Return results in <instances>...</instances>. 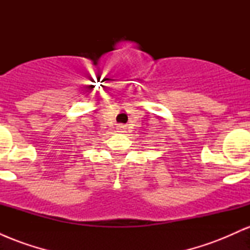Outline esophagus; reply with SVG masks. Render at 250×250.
I'll return each instance as SVG.
<instances>
[{
	"instance_id": "34e87169",
	"label": "esophagus",
	"mask_w": 250,
	"mask_h": 250,
	"mask_svg": "<svg viewBox=\"0 0 250 250\" xmlns=\"http://www.w3.org/2000/svg\"><path fill=\"white\" fill-rule=\"evenodd\" d=\"M117 131H120V133H125V125H119V127H117Z\"/></svg>"
}]
</instances>
